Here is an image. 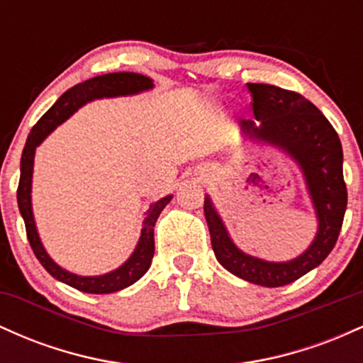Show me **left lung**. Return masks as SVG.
Returning <instances> with one entry per match:
<instances>
[{"label":"left lung","instance_id":"left-lung-1","mask_svg":"<svg viewBox=\"0 0 363 363\" xmlns=\"http://www.w3.org/2000/svg\"><path fill=\"white\" fill-rule=\"evenodd\" d=\"M247 90L251 91L256 121L242 119L240 128L251 140L281 148L301 165L318 215V234L309 249L295 259L269 262L249 256L232 242L208 196L205 216L211 247L227 272L261 286H283L319 266L338 240L348 199L343 150L331 123L301 94L266 83H247Z\"/></svg>","mask_w":363,"mask_h":363}]
</instances>
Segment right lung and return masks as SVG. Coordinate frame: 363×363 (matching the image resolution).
Returning a JSON list of instances; mask_svg holds the SVG:
<instances>
[{
  "label": "right lung",
  "mask_w": 363,
  "mask_h": 363,
  "mask_svg": "<svg viewBox=\"0 0 363 363\" xmlns=\"http://www.w3.org/2000/svg\"><path fill=\"white\" fill-rule=\"evenodd\" d=\"M150 89H153V82L148 77L128 72L107 73L102 74V77H95L83 83H78V85L66 90L51 109L37 121V124L32 128L30 135H28L27 143H25L22 160H20V182L18 191H16V199H18L20 213L23 216L28 242H30L32 251H34L37 259L40 261V264L45 268V272L56 278V280L66 283V285L73 286V289L80 291H85V294H112V291H119L133 285L135 281H138L148 272L150 264H152L153 252H155L153 227H155L158 215L162 213L165 205L172 199V196H165V198L158 199L157 203L150 206L147 216L143 220V228H141L138 245H136L135 252L131 254V257L123 266H119L118 269L111 273L101 274V277H78V274L62 269L61 266H57L49 257L43 242H40L39 234H37L30 201L35 148L43 143L49 133L54 131L61 123H65L83 104L94 101V99L140 94V91Z\"/></svg>",
  "instance_id": "right-lung-1"
}]
</instances>
